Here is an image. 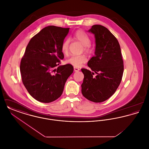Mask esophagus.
Here are the masks:
<instances>
[{
    "label": "esophagus",
    "instance_id": "esophagus-1",
    "mask_svg": "<svg viewBox=\"0 0 149 149\" xmlns=\"http://www.w3.org/2000/svg\"><path fill=\"white\" fill-rule=\"evenodd\" d=\"M74 70L75 72H78V71L80 70V69H79L78 68H75V67H74Z\"/></svg>",
    "mask_w": 149,
    "mask_h": 149
}]
</instances>
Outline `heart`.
<instances>
[{"mask_svg": "<svg viewBox=\"0 0 149 149\" xmlns=\"http://www.w3.org/2000/svg\"><path fill=\"white\" fill-rule=\"evenodd\" d=\"M73 37L75 40L81 43L84 46V51L86 53H91L92 51V49L91 47V40L90 37L85 33V32L79 29L77 30L74 34ZM70 41L69 39H66L64 40L61 45V51L64 54H66L68 52L69 49ZM87 59L85 55H81L79 56H73L67 58L65 61L66 63L72 66L79 68L81 66L82 64L86 63Z\"/></svg>", "mask_w": 149, "mask_h": 149, "instance_id": "b5f03b06", "label": "heart"}]
</instances>
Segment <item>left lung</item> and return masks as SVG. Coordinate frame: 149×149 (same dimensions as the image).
<instances>
[{
	"label": "left lung",
	"mask_w": 149,
	"mask_h": 149,
	"mask_svg": "<svg viewBox=\"0 0 149 149\" xmlns=\"http://www.w3.org/2000/svg\"><path fill=\"white\" fill-rule=\"evenodd\" d=\"M88 32L95 37V55L88 63L92 71L81 69L84 75L81 93L86 99L100 103L109 98L120 84L123 61L118 40L106 27L93 25Z\"/></svg>",
	"instance_id": "8db88e82"
}]
</instances>
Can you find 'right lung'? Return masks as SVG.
I'll return each mask as SVG.
<instances>
[{"label":"right lung","instance_id":"add662e5","mask_svg":"<svg viewBox=\"0 0 149 149\" xmlns=\"http://www.w3.org/2000/svg\"><path fill=\"white\" fill-rule=\"evenodd\" d=\"M69 28L49 26L29 41L22 58V80L29 94L42 103H50L62 94L73 66L59 65L64 58L61 45Z\"/></svg>","mask_w":149,"mask_h":149}]
</instances>
